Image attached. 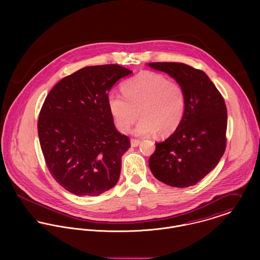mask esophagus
Listing matches in <instances>:
<instances>
[{
	"label": "esophagus",
	"instance_id": "1",
	"mask_svg": "<svg viewBox=\"0 0 260 260\" xmlns=\"http://www.w3.org/2000/svg\"><path fill=\"white\" fill-rule=\"evenodd\" d=\"M140 143H141V140H139V139H134V138L131 139V146L132 147H137L138 145H140Z\"/></svg>",
	"mask_w": 260,
	"mask_h": 260
}]
</instances>
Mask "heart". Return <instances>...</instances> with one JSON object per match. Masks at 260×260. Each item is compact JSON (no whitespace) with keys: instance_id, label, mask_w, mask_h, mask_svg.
I'll list each match as a JSON object with an SVG mask.
<instances>
[{"instance_id":"obj_1","label":"heart","mask_w":260,"mask_h":260,"mask_svg":"<svg viewBox=\"0 0 260 260\" xmlns=\"http://www.w3.org/2000/svg\"><path fill=\"white\" fill-rule=\"evenodd\" d=\"M123 95L110 93L108 107L119 131L127 133L135 128L140 136L158 132L161 136L173 134L184 118L186 94L183 87L164 75L140 72L122 85Z\"/></svg>"}]
</instances>
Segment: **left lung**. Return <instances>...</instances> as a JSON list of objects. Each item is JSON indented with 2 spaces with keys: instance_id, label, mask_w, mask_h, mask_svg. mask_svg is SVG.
Wrapping results in <instances>:
<instances>
[{
  "instance_id": "left-lung-1",
  "label": "left lung",
  "mask_w": 260,
  "mask_h": 260,
  "mask_svg": "<svg viewBox=\"0 0 260 260\" xmlns=\"http://www.w3.org/2000/svg\"><path fill=\"white\" fill-rule=\"evenodd\" d=\"M148 66L173 77L186 94L182 123L169 138L156 143L149 158L150 170L167 185H195L215 168L226 148L227 110L222 95L203 71L184 63Z\"/></svg>"
}]
</instances>
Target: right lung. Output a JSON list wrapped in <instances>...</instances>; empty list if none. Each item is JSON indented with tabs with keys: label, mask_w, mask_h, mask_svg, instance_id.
Masks as SVG:
<instances>
[{
	"label": "right lung",
	"mask_w": 260,
	"mask_h": 260,
	"mask_svg": "<svg viewBox=\"0 0 260 260\" xmlns=\"http://www.w3.org/2000/svg\"><path fill=\"white\" fill-rule=\"evenodd\" d=\"M131 73L118 64L85 67L58 82L44 101L38 135L47 168L77 196H98L119 180L130 140L115 128L108 95Z\"/></svg>",
	"instance_id": "add662e5"
}]
</instances>
